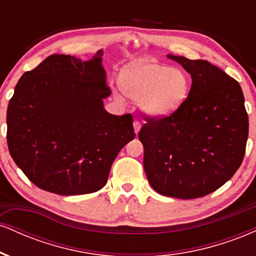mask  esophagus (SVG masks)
<instances>
[{"instance_id":"esophagus-1","label":"esophagus","mask_w":256,"mask_h":256,"mask_svg":"<svg viewBox=\"0 0 256 256\" xmlns=\"http://www.w3.org/2000/svg\"><path fill=\"white\" fill-rule=\"evenodd\" d=\"M140 122H138V120H134V132H136V134H138V132H140Z\"/></svg>"}]
</instances>
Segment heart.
<instances>
[{"instance_id": "obj_1", "label": "heart", "mask_w": 256, "mask_h": 256, "mask_svg": "<svg viewBox=\"0 0 256 256\" xmlns=\"http://www.w3.org/2000/svg\"><path fill=\"white\" fill-rule=\"evenodd\" d=\"M119 84L122 92L154 116L174 113L184 104L189 92V79L178 68L155 61H140L130 64L120 73Z\"/></svg>"}]
</instances>
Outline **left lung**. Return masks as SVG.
<instances>
[{"mask_svg":"<svg viewBox=\"0 0 256 256\" xmlns=\"http://www.w3.org/2000/svg\"><path fill=\"white\" fill-rule=\"evenodd\" d=\"M192 74L184 104L171 116L148 118L138 138L152 188L176 198L216 192L240 168L248 140V114L238 82L206 60L167 55Z\"/></svg>","mask_w":256,"mask_h":256,"instance_id":"1","label":"left lung"}]
</instances>
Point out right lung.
Masks as SVG:
<instances>
[{
	"label": "right lung",
	"mask_w": 256,
	"mask_h": 256,
	"mask_svg": "<svg viewBox=\"0 0 256 256\" xmlns=\"http://www.w3.org/2000/svg\"><path fill=\"white\" fill-rule=\"evenodd\" d=\"M102 50L89 61L54 54L25 72L7 110V144L34 185L58 195L102 189L112 164L134 138L131 114L104 108L110 95Z\"/></svg>",
	"instance_id": "obj_1"
}]
</instances>
